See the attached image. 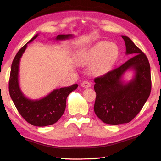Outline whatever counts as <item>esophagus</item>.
Masks as SVG:
<instances>
[{"label":"esophagus","mask_w":161,"mask_h":161,"mask_svg":"<svg viewBox=\"0 0 161 161\" xmlns=\"http://www.w3.org/2000/svg\"><path fill=\"white\" fill-rule=\"evenodd\" d=\"M81 86H82V88H89V87H91L92 85L91 83L88 82V81H84V82H82Z\"/></svg>","instance_id":"34e87169"}]
</instances>
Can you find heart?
<instances>
[{"label":"heart","mask_w":161,"mask_h":161,"mask_svg":"<svg viewBox=\"0 0 161 161\" xmlns=\"http://www.w3.org/2000/svg\"><path fill=\"white\" fill-rule=\"evenodd\" d=\"M119 54L115 43L100 41L91 46L79 50L74 60L79 66L92 64L91 73L94 75H102L109 72Z\"/></svg>","instance_id":"1"}]
</instances>
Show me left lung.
<instances>
[{
  "mask_svg": "<svg viewBox=\"0 0 161 161\" xmlns=\"http://www.w3.org/2000/svg\"><path fill=\"white\" fill-rule=\"evenodd\" d=\"M125 54L133 55L123 65L95 79L96 99L94 110L104 123H129L140 112L151 93V68L146 55L129 37L122 36ZM132 70L134 77L125 82V71Z\"/></svg>",
  "mask_w": 161,
  "mask_h": 161,
  "instance_id": "1",
  "label": "left lung"
}]
</instances>
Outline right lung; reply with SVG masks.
I'll return each instance as SVG.
<instances>
[{
    "mask_svg": "<svg viewBox=\"0 0 161 161\" xmlns=\"http://www.w3.org/2000/svg\"><path fill=\"white\" fill-rule=\"evenodd\" d=\"M38 36L36 34L18 51L11 65L9 92L16 109L25 120L36 126H47L57 123L60 119L66 109V102L68 95L74 91L78 85L57 88L41 99L32 100L24 95L19 87V62L27 45ZM73 38L71 34L58 35L55 40L63 41Z\"/></svg>",
    "mask_w": 161,
    "mask_h": 161,
    "instance_id": "obj_1",
    "label": "right lung"
}]
</instances>
